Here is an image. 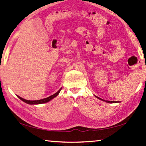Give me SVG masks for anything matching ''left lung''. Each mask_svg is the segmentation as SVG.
I'll use <instances>...</instances> for the list:
<instances>
[{"instance_id": "8db88e82", "label": "left lung", "mask_w": 146, "mask_h": 146, "mask_svg": "<svg viewBox=\"0 0 146 146\" xmlns=\"http://www.w3.org/2000/svg\"><path fill=\"white\" fill-rule=\"evenodd\" d=\"M97 98H98V99H99L102 100V101H105L104 100L102 99H101V98H98V97H97ZM106 102H109V103H115V102H117V101H106Z\"/></svg>"}]
</instances>
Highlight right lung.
<instances>
[{
    "instance_id": "add662e5",
    "label": "right lung",
    "mask_w": 146,
    "mask_h": 146,
    "mask_svg": "<svg viewBox=\"0 0 146 146\" xmlns=\"http://www.w3.org/2000/svg\"><path fill=\"white\" fill-rule=\"evenodd\" d=\"M61 88H60V89L56 93H55L53 95L50 96L49 97H48L47 98H45V99H40V100H36V101H28V100H26L25 99H23L21 98V97H19L18 96V98L23 101V102H26V103L27 104H43V103H45V102H47L48 101H50V100H52L53 98H56V97L58 95L59 93L60 92V91H61Z\"/></svg>"
}]
</instances>
